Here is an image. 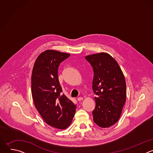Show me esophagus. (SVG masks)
Masks as SVG:
<instances>
[{
	"label": "esophagus",
	"instance_id": "1",
	"mask_svg": "<svg viewBox=\"0 0 153 153\" xmlns=\"http://www.w3.org/2000/svg\"><path fill=\"white\" fill-rule=\"evenodd\" d=\"M83 99V97H78V98H77V100H78V101L82 100Z\"/></svg>",
	"mask_w": 153,
	"mask_h": 153
}]
</instances>
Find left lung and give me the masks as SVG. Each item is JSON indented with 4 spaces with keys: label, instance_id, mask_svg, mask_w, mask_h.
<instances>
[{
    "label": "left lung",
    "instance_id": "left-lung-1",
    "mask_svg": "<svg viewBox=\"0 0 153 153\" xmlns=\"http://www.w3.org/2000/svg\"><path fill=\"white\" fill-rule=\"evenodd\" d=\"M94 72L93 90L95 109L93 120L99 126L108 128L119 119L126 96L124 75L116 60L109 54L100 53L85 57Z\"/></svg>",
    "mask_w": 153,
    "mask_h": 153
}]
</instances>
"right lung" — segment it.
Here are the masks:
<instances>
[{
	"mask_svg": "<svg viewBox=\"0 0 153 153\" xmlns=\"http://www.w3.org/2000/svg\"><path fill=\"white\" fill-rule=\"evenodd\" d=\"M70 54L46 50L37 57L31 75V93L37 110L49 125L67 128L74 117L76 106L62 93L58 78L60 63Z\"/></svg>",
	"mask_w": 153,
	"mask_h": 153,
	"instance_id": "obj_1",
	"label": "right lung"
}]
</instances>
